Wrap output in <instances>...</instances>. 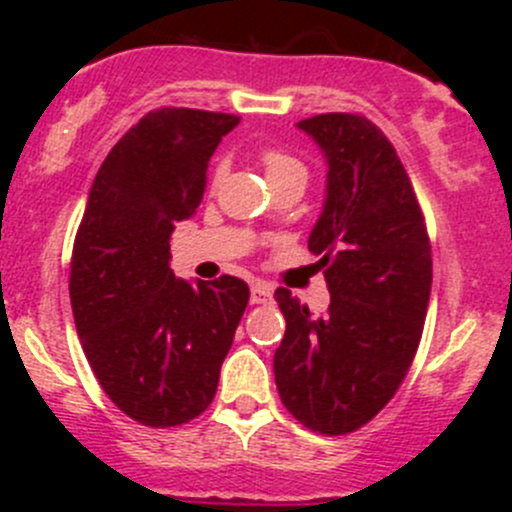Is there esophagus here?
<instances>
[{"label": "esophagus", "instance_id": "1", "mask_svg": "<svg viewBox=\"0 0 512 512\" xmlns=\"http://www.w3.org/2000/svg\"><path fill=\"white\" fill-rule=\"evenodd\" d=\"M250 302L252 304H267L272 302V287L267 282H252L250 287Z\"/></svg>", "mask_w": 512, "mask_h": 512}]
</instances>
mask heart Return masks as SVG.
<instances>
[{
    "instance_id": "1",
    "label": "heart",
    "mask_w": 512,
    "mask_h": 512,
    "mask_svg": "<svg viewBox=\"0 0 512 512\" xmlns=\"http://www.w3.org/2000/svg\"><path fill=\"white\" fill-rule=\"evenodd\" d=\"M262 165H265L267 180H270L272 185L282 183V180H292V178L307 180V168H304L297 158L287 156V153H282V151L262 153ZM225 170H227V165L218 163V168H215V175H213L215 183H220V180H223Z\"/></svg>"
}]
</instances>
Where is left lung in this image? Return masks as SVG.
Here are the masks:
<instances>
[{"label":"left lung","mask_w":512,"mask_h":512,"mask_svg":"<svg viewBox=\"0 0 512 512\" xmlns=\"http://www.w3.org/2000/svg\"><path fill=\"white\" fill-rule=\"evenodd\" d=\"M297 128L327 160L309 252L319 255L332 302L314 317L277 289L287 329L275 381L299 423L342 436L389 404L414 361L431 297V245L409 175L381 128L354 113H322Z\"/></svg>","instance_id":"left-lung-1"}]
</instances>
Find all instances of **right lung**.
Listing matches in <instances>:
<instances>
[{
    "label": "right lung",
    "mask_w": 512,
    "mask_h": 512,
    "mask_svg": "<svg viewBox=\"0 0 512 512\" xmlns=\"http://www.w3.org/2000/svg\"><path fill=\"white\" fill-rule=\"evenodd\" d=\"M237 123L195 108L146 113L98 168L76 232V332L108 399L143 426L208 409L250 299L237 277L188 282L170 270V232L200 205L210 156Z\"/></svg>",
    "instance_id": "right-lung-1"
}]
</instances>
